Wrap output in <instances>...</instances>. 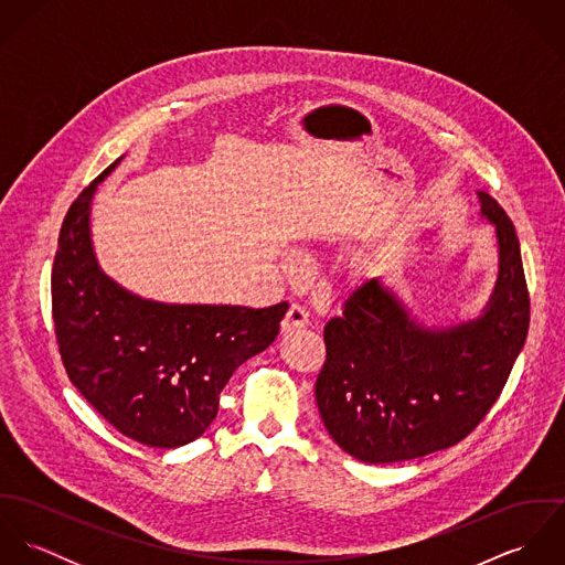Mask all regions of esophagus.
<instances>
[{"label":"esophagus","instance_id":"34e87169","mask_svg":"<svg viewBox=\"0 0 565 565\" xmlns=\"http://www.w3.org/2000/svg\"><path fill=\"white\" fill-rule=\"evenodd\" d=\"M307 323H309L307 311H305L302 307L294 305V307L287 311L285 320L280 322V330H282V332H296V330H302Z\"/></svg>","mask_w":565,"mask_h":565}]
</instances>
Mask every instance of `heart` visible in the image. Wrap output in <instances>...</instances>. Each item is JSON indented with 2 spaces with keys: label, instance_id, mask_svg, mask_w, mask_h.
Returning <instances> with one entry per match:
<instances>
[{
  "label": "heart",
  "instance_id": "b5f03b06",
  "mask_svg": "<svg viewBox=\"0 0 565 565\" xmlns=\"http://www.w3.org/2000/svg\"><path fill=\"white\" fill-rule=\"evenodd\" d=\"M356 278H370V276H374L376 274V265L372 263V260H365V263H361L359 267H356Z\"/></svg>",
  "mask_w": 565,
  "mask_h": 565
}]
</instances>
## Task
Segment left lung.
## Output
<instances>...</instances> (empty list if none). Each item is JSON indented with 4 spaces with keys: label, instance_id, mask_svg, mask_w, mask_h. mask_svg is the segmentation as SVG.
<instances>
[{
    "label": "left lung",
    "instance_id": "1",
    "mask_svg": "<svg viewBox=\"0 0 565 565\" xmlns=\"http://www.w3.org/2000/svg\"><path fill=\"white\" fill-rule=\"evenodd\" d=\"M479 202L498 243V276L481 316L426 326L374 278L323 328L316 401L330 437L359 461L396 463L459 444L511 374L531 316L520 242L493 198L479 191Z\"/></svg>",
    "mask_w": 565,
    "mask_h": 565
}]
</instances>
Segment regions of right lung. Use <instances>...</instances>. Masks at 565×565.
<instances>
[{"label":"right lung","instance_id":"add662e5","mask_svg":"<svg viewBox=\"0 0 565 565\" xmlns=\"http://www.w3.org/2000/svg\"><path fill=\"white\" fill-rule=\"evenodd\" d=\"M121 159L82 191L63 222L52 271L56 341L70 381L104 419L139 444L178 448L213 424L222 390L274 343L289 305H169L106 276L90 239V204Z\"/></svg>","mask_w":565,"mask_h":565}]
</instances>
